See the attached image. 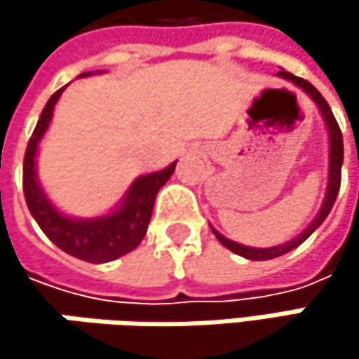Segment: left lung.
<instances>
[{"mask_svg":"<svg viewBox=\"0 0 359 359\" xmlns=\"http://www.w3.org/2000/svg\"><path fill=\"white\" fill-rule=\"evenodd\" d=\"M278 76H283V79H287V81H293L297 87H302L316 104H318V108L323 111V118L326 120V128H328V139H330V164H328V189H326V197H324V203L323 208H320V214L316 216V220L299 235V237H295L293 241H289V243H283V245H276V248H266V250H257V248H245V245H239V243H235V241H229L226 237H222L218 231H214V235H216V239L226 248V250H231L233 253H237V255H243V257H248V259H272V257H278V255H283V253H287V251L295 250L297 245H302L320 224L324 222V218L328 216V212L332 210V205H334V199H337V193H339V187H341V164H343V135H341V128H339V124H337V120H334V116H332V109L330 106L326 104V100H324L323 95H320V91L312 85V83H308V81H304V79H299V76H295V74H291V72H285V70H280L278 72Z\"/></svg>","mask_w":359,"mask_h":359,"instance_id":"1","label":"left lung"}]
</instances>
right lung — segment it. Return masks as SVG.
I'll list each match as a JSON object with an SVG mask.
<instances>
[{"instance_id":"1","label":"right lung","mask_w":359,"mask_h":359,"mask_svg":"<svg viewBox=\"0 0 359 359\" xmlns=\"http://www.w3.org/2000/svg\"><path fill=\"white\" fill-rule=\"evenodd\" d=\"M81 76H89V72H85ZM62 91H64V87L49 97V102L45 104V108L39 116L35 130L29 139L27 154H25V166H22L25 199H27V205L36 220V224L47 235L49 241H53L68 255H74V257L91 262V264H104V262H111V259L133 251L143 241L151 212H154L156 195L164 187V182L172 177L177 162L160 172H151V175H145V177L135 180L124 197V203L108 216L93 218V220H74V218L60 214L49 203V199L41 191V184L36 182L35 156L36 145L49 126L53 106L60 100Z\"/></svg>"}]
</instances>
